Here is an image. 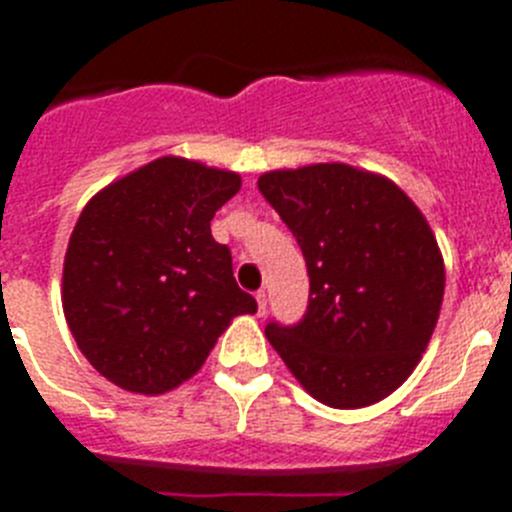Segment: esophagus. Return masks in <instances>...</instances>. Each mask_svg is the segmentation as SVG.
<instances>
[{
	"label": "esophagus",
	"mask_w": 512,
	"mask_h": 512,
	"mask_svg": "<svg viewBox=\"0 0 512 512\" xmlns=\"http://www.w3.org/2000/svg\"><path fill=\"white\" fill-rule=\"evenodd\" d=\"M256 302H259V315H264V312H266V292H264V289H259V292H256Z\"/></svg>",
	"instance_id": "1"
}]
</instances>
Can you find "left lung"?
<instances>
[{
	"label": "left lung",
	"instance_id": "left-lung-1",
	"mask_svg": "<svg viewBox=\"0 0 512 512\" xmlns=\"http://www.w3.org/2000/svg\"><path fill=\"white\" fill-rule=\"evenodd\" d=\"M259 189L297 238L310 302L266 338L312 397L366 408L413 374L443 302L436 235L395 182L348 164L266 171Z\"/></svg>",
	"mask_w": 512,
	"mask_h": 512
}]
</instances>
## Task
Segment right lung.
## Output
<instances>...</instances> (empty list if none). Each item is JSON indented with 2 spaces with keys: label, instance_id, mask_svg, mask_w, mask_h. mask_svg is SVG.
Instances as JSON below:
<instances>
[{
  "label": "right lung",
  "instance_id": "obj_1",
  "mask_svg": "<svg viewBox=\"0 0 512 512\" xmlns=\"http://www.w3.org/2000/svg\"><path fill=\"white\" fill-rule=\"evenodd\" d=\"M238 189L235 171L164 156L81 210L63 259V315L112 384L164 395L200 372L235 315L256 312L210 230Z\"/></svg>",
  "mask_w": 512,
  "mask_h": 512
}]
</instances>
